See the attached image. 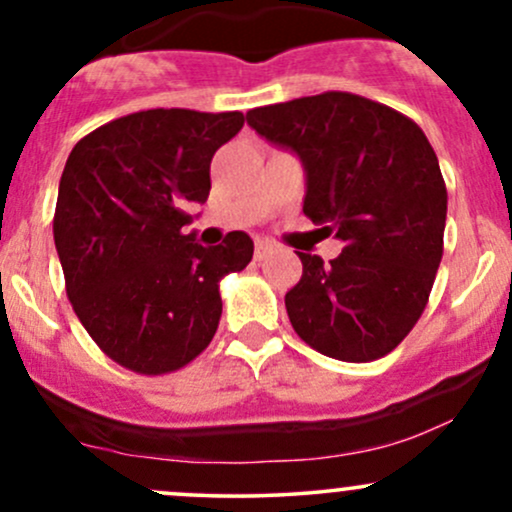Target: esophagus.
<instances>
[{"mask_svg":"<svg viewBox=\"0 0 512 512\" xmlns=\"http://www.w3.org/2000/svg\"><path fill=\"white\" fill-rule=\"evenodd\" d=\"M272 250H274L272 243H267V240H257V243H255V260H264V257H267Z\"/></svg>","mask_w":512,"mask_h":512,"instance_id":"1","label":"esophagus"}]
</instances>
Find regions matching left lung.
I'll return each instance as SVG.
<instances>
[{"label": "left lung", "mask_w": 512, "mask_h": 512, "mask_svg": "<svg viewBox=\"0 0 512 512\" xmlns=\"http://www.w3.org/2000/svg\"><path fill=\"white\" fill-rule=\"evenodd\" d=\"M248 125L305 168L303 214L344 243L298 252L286 313L305 344L349 363L390 354L416 325L443 257L448 190L414 120L346 91L264 105Z\"/></svg>", "instance_id": "1"}]
</instances>
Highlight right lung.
Instances as JSON below:
<instances>
[{
	"label": "right lung",
	"mask_w": 512,
	"mask_h": 512,
	"mask_svg": "<svg viewBox=\"0 0 512 512\" xmlns=\"http://www.w3.org/2000/svg\"><path fill=\"white\" fill-rule=\"evenodd\" d=\"M243 122L238 110H142L93 129L67 158L52 221L67 296L122 368L173 373L214 339L219 281L248 267L255 245L231 231L204 248L182 236V207L207 202L211 158Z\"/></svg>",
	"instance_id": "right-lung-1"
}]
</instances>
